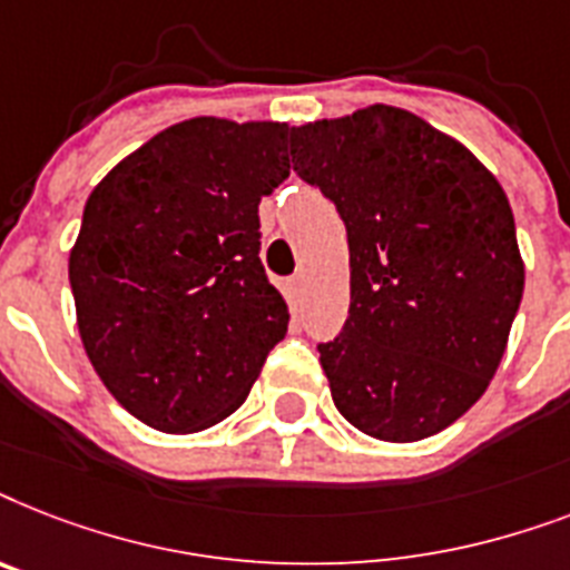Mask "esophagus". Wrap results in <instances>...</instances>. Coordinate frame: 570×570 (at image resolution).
<instances>
[{"label": "esophagus", "mask_w": 570, "mask_h": 570, "mask_svg": "<svg viewBox=\"0 0 570 570\" xmlns=\"http://www.w3.org/2000/svg\"><path fill=\"white\" fill-rule=\"evenodd\" d=\"M299 297H303V276H291L288 279V299L297 306Z\"/></svg>", "instance_id": "esophagus-1"}]
</instances>
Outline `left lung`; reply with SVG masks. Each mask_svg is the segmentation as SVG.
Returning <instances> with one entry per match:
<instances>
[{"label": "left lung", "instance_id": "obj_1", "mask_svg": "<svg viewBox=\"0 0 570 570\" xmlns=\"http://www.w3.org/2000/svg\"><path fill=\"white\" fill-rule=\"evenodd\" d=\"M291 164L347 226V323L317 344L335 406L373 439H430L489 389L521 306L507 194L391 105L291 129Z\"/></svg>", "mask_w": 570, "mask_h": 570}]
</instances>
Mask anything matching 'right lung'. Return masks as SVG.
<instances>
[{
    "label": "right lung",
    "mask_w": 570,
    "mask_h": 570,
    "mask_svg": "<svg viewBox=\"0 0 570 570\" xmlns=\"http://www.w3.org/2000/svg\"><path fill=\"white\" fill-rule=\"evenodd\" d=\"M285 122H176L85 203L70 253L81 344L153 430H208L247 400L288 332L264 271L258 203L288 179Z\"/></svg>",
    "instance_id": "right-lung-1"
}]
</instances>
